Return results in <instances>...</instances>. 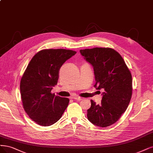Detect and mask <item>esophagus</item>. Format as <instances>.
Wrapping results in <instances>:
<instances>
[{
    "mask_svg": "<svg viewBox=\"0 0 153 153\" xmlns=\"http://www.w3.org/2000/svg\"><path fill=\"white\" fill-rule=\"evenodd\" d=\"M74 99L76 100V101H81V100H82V98H81L80 97H78V96H75V97H73Z\"/></svg>",
    "mask_w": 153,
    "mask_h": 153,
    "instance_id": "1",
    "label": "esophagus"
}]
</instances>
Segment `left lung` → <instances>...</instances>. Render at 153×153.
I'll list each match as a JSON object with an SVG mask.
<instances>
[{"label": "left lung", "instance_id": "obj_1", "mask_svg": "<svg viewBox=\"0 0 153 153\" xmlns=\"http://www.w3.org/2000/svg\"><path fill=\"white\" fill-rule=\"evenodd\" d=\"M93 66L97 90H104L101 104L91 100L87 118L96 126L106 127L116 123L127 109L132 93L130 71L122 57L111 48L96 47L80 51Z\"/></svg>", "mask_w": 153, "mask_h": 153}]
</instances>
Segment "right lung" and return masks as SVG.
I'll return each instance as SVG.
<instances>
[{"instance_id":"right-lung-1","label":"right lung","mask_w":153,"mask_h":153,"mask_svg":"<svg viewBox=\"0 0 153 153\" xmlns=\"http://www.w3.org/2000/svg\"><path fill=\"white\" fill-rule=\"evenodd\" d=\"M76 52L66 49H44L31 59L20 82L24 109L37 124L47 127L57 122L70 100L52 94L57 85L59 70Z\"/></svg>"}]
</instances>
